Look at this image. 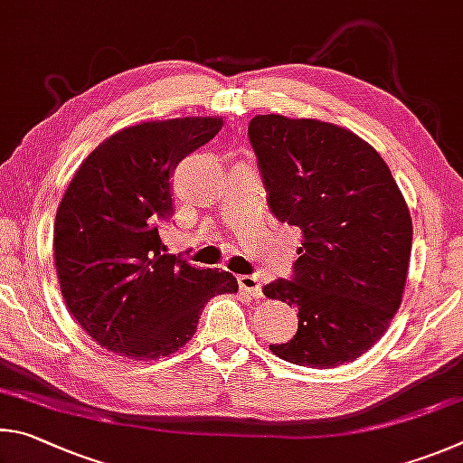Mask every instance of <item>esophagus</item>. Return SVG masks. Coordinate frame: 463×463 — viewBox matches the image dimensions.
<instances>
[{
    "label": "esophagus",
    "instance_id": "1",
    "mask_svg": "<svg viewBox=\"0 0 463 463\" xmlns=\"http://www.w3.org/2000/svg\"><path fill=\"white\" fill-rule=\"evenodd\" d=\"M238 285L250 297H254V298H260L262 297V285H260V280H258L256 277H240L238 279Z\"/></svg>",
    "mask_w": 463,
    "mask_h": 463
}]
</instances>
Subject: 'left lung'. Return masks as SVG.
<instances>
[{"label":"left lung","instance_id":"obj_1","mask_svg":"<svg viewBox=\"0 0 463 463\" xmlns=\"http://www.w3.org/2000/svg\"><path fill=\"white\" fill-rule=\"evenodd\" d=\"M250 140L279 222L301 232L293 280L264 295L298 309L297 335L272 344L297 366L335 368L374 345L399 311L412 222L384 158L329 121L256 116Z\"/></svg>","mask_w":463,"mask_h":463}]
</instances>
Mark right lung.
Returning a JSON list of instances; mask_svg holds the SVG:
<instances>
[{
  "mask_svg": "<svg viewBox=\"0 0 463 463\" xmlns=\"http://www.w3.org/2000/svg\"><path fill=\"white\" fill-rule=\"evenodd\" d=\"M223 126L219 116L142 121L80 162L56 209L54 264L64 303L103 350L132 360L175 354L203 307L238 293L232 272L165 254L170 175Z\"/></svg>",
  "mask_w": 463,
  "mask_h": 463,
  "instance_id": "obj_1",
  "label": "right lung"
}]
</instances>
